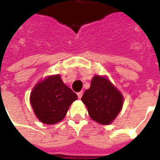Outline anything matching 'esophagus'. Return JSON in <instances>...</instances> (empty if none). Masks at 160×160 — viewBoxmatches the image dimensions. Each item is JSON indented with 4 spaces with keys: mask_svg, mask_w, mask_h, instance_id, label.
I'll list each match as a JSON object with an SVG mask.
<instances>
[{
    "mask_svg": "<svg viewBox=\"0 0 160 160\" xmlns=\"http://www.w3.org/2000/svg\"><path fill=\"white\" fill-rule=\"evenodd\" d=\"M77 95H78V98H81V97H82V95H83V92H82V91H81V92H78V93H77Z\"/></svg>",
    "mask_w": 160,
    "mask_h": 160,
    "instance_id": "esophagus-1",
    "label": "esophagus"
}]
</instances>
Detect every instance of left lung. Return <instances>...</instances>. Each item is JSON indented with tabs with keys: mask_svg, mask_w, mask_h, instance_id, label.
<instances>
[{
	"mask_svg": "<svg viewBox=\"0 0 160 160\" xmlns=\"http://www.w3.org/2000/svg\"><path fill=\"white\" fill-rule=\"evenodd\" d=\"M81 100L86 104L92 120L110 124L121 111L123 104L122 94L104 77L96 75L91 87L84 92Z\"/></svg>",
	"mask_w": 160,
	"mask_h": 160,
	"instance_id": "1",
	"label": "left lung"
}]
</instances>
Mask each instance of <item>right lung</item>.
<instances>
[{
	"mask_svg": "<svg viewBox=\"0 0 160 160\" xmlns=\"http://www.w3.org/2000/svg\"><path fill=\"white\" fill-rule=\"evenodd\" d=\"M77 98L60 75H54L37 84L31 94V104L42 122L55 124L65 118L70 104Z\"/></svg>",
	"mask_w": 160,
	"mask_h": 160,
	"instance_id": "obj_1",
	"label": "right lung"
}]
</instances>
